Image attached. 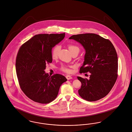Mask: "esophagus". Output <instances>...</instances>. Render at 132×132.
I'll return each mask as SVG.
<instances>
[{"label": "esophagus", "instance_id": "obj_1", "mask_svg": "<svg viewBox=\"0 0 132 132\" xmlns=\"http://www.w3.org/2000/svg\"><path fill=\"white\" fill-rule=\"evenodd\" d=\"M66 77L67 80H70V79H72V77L71 76H70V75H67V76H66Z\"/></svg>", "mask_w": 132, "mask_h": 132}]
</instances>
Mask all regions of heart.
Wrapping results in <instances>:
<instances>
[{"mask_svg":"<svg viewBox=\"0 0 132 132\" xmlns=\"http://www.w3.org/2000/svg\"><path fill=\"white\" fill-rule=\"evenodd\" d=\"M68 49H69V51H70V52L71 53H73V52H75V51L79 52L80 49L77 46L72 45V44H69V45H68ZM59 50H60V46H58V45H57V46H55L53 48V49L52 50V56L53 58L55 59L57 57ZM62 70L63 71H64L65 72H67V73L70 72V70L68 69L67 67H64V66L62 67Z\"/></svg>","mask_w":132,"mask_h":132,"instance_id":"1","label":"heart"}]
</instances>
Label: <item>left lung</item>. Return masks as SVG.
Returning <instances> with one entry per match:
<instances>
[{
	"mask_svg": "<svg viewBox=\"0 0 132 132\" xmlns=\"http://www.w3.org/2000/svg\"><path fill=\"white\" fill-rule=\"evenodd\" d=\"M80 43L85 51L80 73L89 72V79L77 77L82 86L79 95L88 101L100 100L108 95L118 77V56L108 39L94 33L74 35L69 38Z\"/></svg>",
	"mask_w": 132,
	"mask_h": 132,
	"instance_id": "1",
	"label": "left lung"
}]
</instances>
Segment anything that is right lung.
Wrapping results in <instances>:
<instances>
[{
  "instance_id": "1",
  "label": "right lung",
  "mask_w": 132,
  "mask_h": 132,
  "mask_svg": "<svg viewBox=\"0 0 132 132\" xmlns=\"http://www.w3.org/2000/svg\"><path fill=\"white\" fill-rule=\"evenodd\" d=\"M61 34H40L20 48L16 59V72L20 88L34 102L49 103L57 97L60 87L67 79L60 74L45 73L47 63L52 61V49L65 37Z\"/></svg>"
}]
</instances>
